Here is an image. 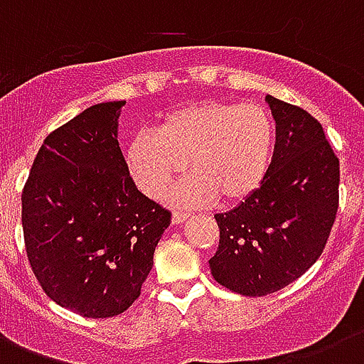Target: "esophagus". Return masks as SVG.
<instances>
[{
    "label": "esophagus",
    "mask_w": 364,
    "mask_h": 364,
    "mask_svg": "<svg viewBox=\"0 0 364 364\" xmlns=\"http://www.w3.org/2000/svg\"><path fill=\"white\" fill-rule=\"evenodd\" d=\"M188 213H183V211H173V215H171V223L173 225H181V223L187 221Z\"/></svg>",
    "instance_id": "1"
}]
</instances>
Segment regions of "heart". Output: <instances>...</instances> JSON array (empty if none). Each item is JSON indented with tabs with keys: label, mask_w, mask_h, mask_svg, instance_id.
Instances as JSON below:
<instances>
[{
	"label": "heart",
	"mask_w": 364,
	"mask_h": 364,
	"mask_svg": "<svg viewBox=\"0 0 364 364\" xmlns=\"http://www.w3.org/2000/svg\"><path fill=\"white\" fill-rule=\"evenodd\" d=\"M276 126L259 104L202 102L171 111L159 130H143L126 145L132 179L151 198L164 196L183 171H193L171 193L179 205L219 196L238 204L253 196L270 170Z\"/></svg>",
	"instance_id": "obj_1"
}]
</instances>
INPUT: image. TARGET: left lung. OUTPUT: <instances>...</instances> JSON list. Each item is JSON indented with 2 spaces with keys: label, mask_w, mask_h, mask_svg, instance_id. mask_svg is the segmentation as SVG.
Returning <instances> with one entry per match:
<instances>
[{
  "label": "left lung",
  "mask_w": 364,
  "mask_h": 364,
  "mask_svg": "<svg viewBox=\"0 0 364 364\" xmlns=\"http://www.w3.org/2000/svg\"><path fill=\"white\" fill-rule=\"evenodd\" d=\"M276 145L264 183L217 213L219 247L211 274L234 293L264 296L287 287L325 249L338 210L340 162L323 126L296 105L266 96Z\"/></svg>",
  "instance_id": "obj_1"
}]
</instances>
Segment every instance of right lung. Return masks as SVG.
Masks as SVG:
<instances>
[{
    "instance_id": "1",
    "label": "right lung",
    "mask_w": 364,
    "mask_h": 364,
    "mask_svg": "<svg viewBox=\"0 0 364 364\" xmlns=\"http://www.w3.org/2000/svg\"><path fill=\"white\" fill-rule=\"evenodd\" d=\"M126 102L88 107L48 134L22 193L26 253L43 291L82 317L141 293L171 213L136 188L119 147Z\"/></svg>"
}]
</instances>
